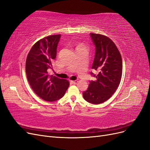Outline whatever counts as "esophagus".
<instances>
[{"label":"esophagus","mask_w":150,"mask_h":150,"mask_svg":"<svg viewBox=\"0 0 150 150\" xmlns=\"http://www.w3.org/2000/svg\"><path fill=\"white\" fill-rule=\"evenodd\" d=\"M71 83L73 84H76L78 83V81H71Z\"/></svg>","instance_id":"obj_1"}]
</instances>
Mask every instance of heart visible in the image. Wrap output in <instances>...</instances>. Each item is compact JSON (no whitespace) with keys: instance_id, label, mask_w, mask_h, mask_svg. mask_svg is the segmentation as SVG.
Wrapping results in <instances>:
<instances>
[{"instance_id":"b5f03b06","label":"heart","mask_w":150,"mask_h":150,"mask_svg":"<svg viewBox=\"0 0 150 150\" xmlns=\"http://www.w3.org/2000/svg\"><path fill=\"white\" fill-rule=\"evenodd\" d=\"M80 46H81V45H79V46H78V47H80Z\"/></svg>"}]
</instances>
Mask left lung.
<instances>
[{"label": "left lung", "instance_id": "obj_1", "mask_svg": "<svg viewBox=\"0 0 150 150\" xmlns=\"http://www.w3.org/2000/svg\"><path fill=\"white\" fill-rule=\"evenodd\" d=\"M96 48L92 69L98 71L96 81H90L88 89L83 93L86 101L98 104L105 102L115 93L120 83L122 62L115 44L106 36L90 34Z\"/></svg>", "mask_w": 150, "mask_h": 150}]
</instances>
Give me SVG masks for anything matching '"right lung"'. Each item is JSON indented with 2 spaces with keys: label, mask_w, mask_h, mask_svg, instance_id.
<instances>
[{
  "label": "right lung",
  "mask_w": 150,
  "mask_h": 150,
  "mask_svg": "<svg viewBox=\"0 0 150 150\" xmlns=\"http://www.w3.org/2000/svg\"><path fill=\"white\" fill-rule=\"evenodd\" d=\"M61 35L40 39L30 50L26 59L27 78L34 93L46 101H54L64 96L69 86L66 79L49 75L52 61L55 59Z\"/></svg>",
  "instance_id": "add662e5"
}]
</instances>
